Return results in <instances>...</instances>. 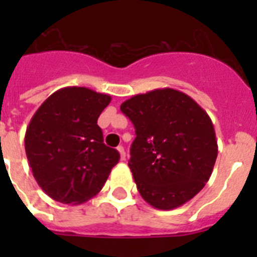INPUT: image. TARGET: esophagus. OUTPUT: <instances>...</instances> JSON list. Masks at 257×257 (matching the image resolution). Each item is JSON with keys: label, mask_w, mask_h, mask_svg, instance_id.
I'll use <instances>...</instances> for the list:
<instances>
[{"label": "esophagus", "mask_w": 257, "mask_h": 257, "mask_svg": "<svg viewBox=\"0 0 257 257\" xmlns=\"http://www.w3.org/2000/svg\"><path fill=\"white\" fill-rule=\"evenodd\" d=\"M117 151L119 152V156H121V160H122V161L126 160V151H124V148H123V147H122V145H121V147H118Z\"/></svg>", "instance_id": "esophagus-1"}]
</instances>
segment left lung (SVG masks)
<instances>
[{
  "label": "left lung",
  "mask_w": 257,
  "mask_h": 257,
  "mask_svg": "<svg viewBox=\"0 0 257 257\" xmlns=\"http://www.w3.org/2000/svg\"><path fill=\"white\" fill-rule=\"evenodd\" d=\"M121 110L135 127L128 167L145 202L174 210L198 194L212 174L217 140L210 115L174 88L130 97Z\"/></svg>",
  "instance_id": "obj_1"
}]
</instances>
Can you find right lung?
I'll list each match as a JSON object with an SVG mask.
<instances>
[{
  "instance_id": "1",
  "label": "right lung",
  "mask_w": 257,
  "mask_h": 257,
  "mask_svg": "<svg viewBox=\"0 0 257 257\" xmlns=\"http://www.w3.org/2000/svg\"><path fill=\"white\" fill-rule=\"evenodd\" d=\"M112 97L87 87L50 95L26 131V153L41 189L55 201L79 205L100 192L119 153L103 142L97 118Z\"/></svg>"
}]
</instances>
